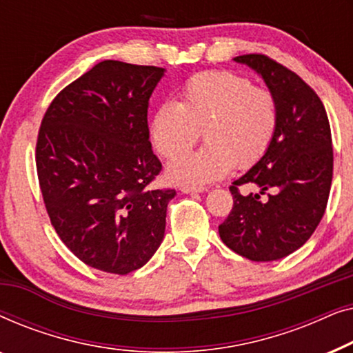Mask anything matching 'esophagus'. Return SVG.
<instances>
[{
  "mask_svg": "<svg viewBox=\"0 0 353 353\" xmlns=\"http://www.w3.org/2000/svg\"><path fill=\"white\" fill-rule=\"evenodd\" d=\"M180 191L185 192V194H194V192H204V186H190V185H181Z\"/></svg>",
  "mask_w": 353,
  "mask_h": 353,
  "instance_id": "1",
  "label": "esophagus"
}]
</instances>
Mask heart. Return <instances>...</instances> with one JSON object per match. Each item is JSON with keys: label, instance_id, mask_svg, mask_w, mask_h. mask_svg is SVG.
<instances>
[{"label": "heart", "instance_id": "b5f03b06", "mask_svg": "<svg viewBox=\"0 0 353 353\" xmlns=\"http://www.w3.org/2000/svg\"><path fill=\"white\" fill-rule=\"evenodd\" d=\"M279 125L278 99L248 77L230 70H209L191 77L180 104L162 103L149 125L157 152L165 159L185 153L199 139L206 144L168 165L173 181L204 185L220 180L236 165L257 163L272 146Z\"/></svg>", "mask_w": 353, "mask_h": 353}]
</instances>
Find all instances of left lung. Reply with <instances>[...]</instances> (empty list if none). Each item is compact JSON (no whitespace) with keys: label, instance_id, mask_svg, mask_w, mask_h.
Masks as SVG:
<instances>
[{"label":"left lung","instance_id":"left-lung-1","mask_svg":"<svg viewBox=\"0 0 353 353\" xmlns=\"http://www.w3.org/2000/svg\"><path fill=\"white\" fill-rule=\"evenodd\" d=\"M234 61L252 67L276 96L279 125L267 154L230 186L233 209L219 233L236 254L272 262L302 248L325 214L332 181L330 120L315 90L296 72L265 54ZM244 184L261 192L241 195Z\"/></svg>","mask_w":353,"mask_h":353}]
</instances>
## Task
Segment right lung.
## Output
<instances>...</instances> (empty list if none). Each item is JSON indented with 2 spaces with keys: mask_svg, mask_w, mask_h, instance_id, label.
I'll return each instance as SVG.
<instances>
[{
  "mask_svg": "<svg viewBox=\"0 0 353 353\" xmlns=\"http://www.w3.org/2000/svg\"><path fill=\"white\" fill-rule=\"evenodd\" d=\"M163 69L103 61L46 109L37 173L51 225L81 262L128 274L165 233L173 188L151 190L162 170L151 149L148 108Z\"/></svg>",
  "mask_w": 353,
  "mask_h": 353,
  "instance_id": "1",
  "label": "right lung"
}]
</instances>
